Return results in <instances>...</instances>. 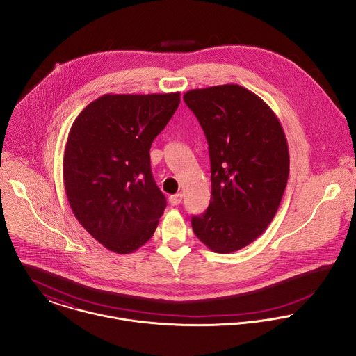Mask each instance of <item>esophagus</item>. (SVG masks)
<instances>
[{
	"mask_svg": "<svg viewBox=\"0 0 356 356\" xmlns=\"http://www.w3.org/2000/svg\"><path fill=\"white\" fill-rule=\"evenodd\" d=\"M182 202V193H175L172 196H170V203L171 205H178Z\"/></svg>",
	"mask_w": 356,
	"mask_h": 356,
	"instance_id": "1",
	"label": "esophagus"
}]
</instances>
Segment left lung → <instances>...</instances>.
Instances as JSON below:
<instances>
[{
	"label": "left lung",
	"mask_w": 356,
	"mask_h": 356,
	"mask_svg": "<svg viewBox=\"0 0 356 356\" xmlns=\"http://www.w3.org/2000/svg\"><path fill=\"white\" fill-rule=\"evenodd\" d=\"M203 127L211 160V200L192 218L197 238L216 254L254 241L277 213L289 177V151L273 109L240 85L184 95Z\"/></svg>",
	"instance_id": "left-lung-1"
}]
</instances>
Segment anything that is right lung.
<instances>
[{"mask_svg": "<svg viewBox=\"0 0 356 356\" xmlns=\"http://www.w3.org/2000/svg\"><path fill=\"white\" fill-rule=\"evenodd\" d=\"M179 102V92L104 95L71 126L63 159L68 203L86 232L115 254L143 247L167 205L149 151Z\"/></svg>", "mask_w": 356, "mask_h": 356, "instance_id": "add662e5", "label": "right lung"}]
</instances>
